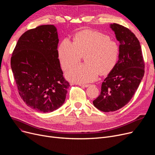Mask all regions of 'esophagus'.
<instances>
[{
    "mask_svg": "<svg viewBox=\"0 0 155 155\" xmlns=\"http://www.w3.org/2000/svg\"><path fill=\"white\" fill-rule=\"evenodd\" d=\"M78 85L83 87V88H86V87H88L90 86V85H89V84H78Z\"/></svg>",
    "mask_w": 155,
    "mask_h": 155,
    "instance_id": "obj_1",
    "label": "esophagus"
}]
</instances>
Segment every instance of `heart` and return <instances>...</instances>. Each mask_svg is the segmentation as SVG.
I'll return each mask as SVG.
<instances>
[{"instance_id": "1", "label": "heart", "mask_w": 155, "mask_h": 155, "mask_svg": "<svg viewBox=\"0 0 155 155\" xmlns=\"http://www.w3.org/2000/svg\"><path fill=\"white\" fill-rule=\"evenodd\" d=\"M58 53L64 70L85 56V64L71 68L65 75L71 82L86 84L95 81L99 74L107 75L114 70L119 60L120 48L109 35L87 29L76 34L73 41L68 38H64L58 47Z\"/></svg>"}]
</instances>
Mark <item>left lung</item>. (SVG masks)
<instances>
[{"label": "left lung", "mask_w": 155, "mask_h": 155, "mask_svg": "<svg viewBox=\"0 0 155 155\" xmlns=\"http://www.w3.org/2000/svg\"><path fill=\"white\" fill-rule=\"evenodd\" d=\"M120 43L119 58L116 67L102 84L94 106L105 112H113L124 107L132 99L144 73V61L139 40L128 28L110 24Z\"/></svg>", "instance_id": "left-lung-1"}]
</instances>
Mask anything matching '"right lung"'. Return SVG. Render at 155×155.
Returning a JSON list of instances; mask_svg holds the SVG:
<instances>
[{
  "label": "right lung",
  "instance_id": "1",
  "mask_svg": "<svg viewBox=\"0 0 155 155\" xmlns=\"http://www.w3.org/2000/svg\"><path fill=\"white\" fill-rule=\"evenodd\" d=\"M58 42L56 27L42 25L24 32L12 52L11 65L19 95L41 112L60 107L70 87L60 67Z\"/></svg>",
  "mask_w": 155,
  "mask_h": 155
}]
</instances>
